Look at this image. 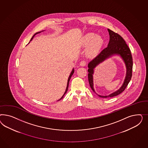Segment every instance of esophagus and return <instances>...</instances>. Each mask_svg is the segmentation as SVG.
<instances>
[{"label": "esophagus", "mask_w": 148, "mask_h": 148, "mask_svg": "<svg viewBox=\"0 0 148 148\" xmlns=\"http://www.w3.org/2000/svg\"><path fill=\"white\" fill-rule=\"evenodd\" d=\"M86 64V61L85 60H83V61H81L80 63V65L81 66H85Z\"/></svg>", "instance_id": "esophagus-1"}]
</instances>
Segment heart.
<instances>
[{
	"label": "heart",
	"instance_id": "b5f03b06",
	"mask_svg": "<svg viewBox=\"0 0 148 148\" xmlns=\"http://www.w3.org/2000/svg\"><path fill=\"white\" fill-rule=\"evenodd\" d=\"M81 43L84 47L88 46L87 49V55L90 56H94L98 54L104 44V40L101 36L93 32H90L84 36Z\"/></svg>",
	"mask_w": 148,
	"mask_h": 148
}]
</instances>
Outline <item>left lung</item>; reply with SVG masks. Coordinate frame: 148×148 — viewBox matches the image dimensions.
I'll return each instance as SVG.
<instances>
[{"label": "left lung", "instance_id": "8db88e82", "mask_svg": "<svg viewBox=\"0 0 148 148\" xmlns=\"http://www.w3.org/2000/svg\"><path fill=\"white\" fill-rule=\"evenodd\" d=\"M108 31L110 35V41L108 47L103 50L100 52V53L92 61H90L88 64V72L89 73L88 74V77L90 87L92 90H93L94 93H95L93 88V74L94 73V68L100 63L102 62L105 60L110 58L114 54L120 55L121 58L124 60L126 67V75L124 82L119 90L107 96H101L98 94L99 97L103 98H111L115 97L121 94L125 90L126 87L128 85L131 79L133 66L132 54L131 53L130 48L126 43L125 41L118 34L113 32L109 29H108Z\"/></svg>", "mask_w": 148, "mask_h": 148}]
</instances>
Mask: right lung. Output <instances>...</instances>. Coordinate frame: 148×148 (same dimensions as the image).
<instances>
[{"label":"right lung","mask_w":148,"mask_h":148,"mask_svg":"<svg viewBox=\"0 0 148 148\" xmlns=\"http://www.w3.org/2000/svg\"><path fill=\"white\" fill-rule=\"evenodd\" d=\"M40 32H37V33H36L34 36H32V38H31V40H30V41L32 40V38H34V36L35 35H36L37 34H38V33H40ZM74 69H73V71H72V72H71V74H70V75H69V78H68V82H67V88H66V91H65V92H64V94L63 95L62 97L60 99L58 100H61V99H62L63 98V96L65 95V94L67 93V92L68 90V86H69V80H70V79H71V77H72V75H73V73H74Z\"/></svg>","instance_id":"add662e5"}]
</instances>
